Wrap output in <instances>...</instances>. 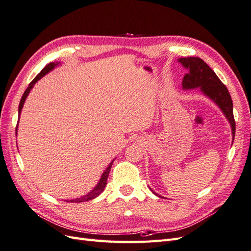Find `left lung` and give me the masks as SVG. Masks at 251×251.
Returning <instances> with one entry per match:
<instances>
[{"mask_svg":"<svg viewBox=\"0 0 251 251\" xmlns=\"http://www.w3.org/2000/svg\"><path fill=\"white\" fill-rule=\"evenodd\" d=\"M178 62L187 70L182 80V89L193 90L199 88L201 92L214 101L220 110L228 120L232 133V142L235 133V121L233 118V107L230 94L226 86L219 79L217 74L211 70V68L199 57H181ZM151 193L159 198H163L162 196L155 193L150 188Z\"/></svg>","mask_w":251,"mask_h":251,"instance_id":"obj_1","label":"left lung"}]
</instances>
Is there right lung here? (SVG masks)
<instances>
[{"label":"right lung","instance_id":"obj_1","mask_svg":"<svg viewBox=\"0 0 251 251\" xmlns=\"http://www.w3.org/2000/svg\"><path fill=\"white\" fill-rule=\"evenodd\" d=\"M60 63H50V64H48L46 67L44 68V69L36 75V77L29 83V86H28V88L26 89V91L24 92V94H23V96H22V98H21V101H20V104H19V120H20V116H21V112H22V109H23V107H24V103H25V100H26V98H27V96L29 95V93H30V91H31V89L34 87V85H35V82L37 81V80H40L43 76H45V75H46L47 73H49L50 71H52L53 69H54L55 67H57L58 65H59ZM19 126V125H18ZM18 126H17V130H16V132H17V134H18ZM113 162H114V159L113 160L110 162V164L108 165V168L105 169V171L102 173V175H101V177H100V181H98V183L96 184V186L92 189V191L91 192H89L88 194H86V195H83V196H81V197H79V198H76V199H71V200H65L66 202H71V203H80V202H86V201H89V200H92V199H95L96 197H98L100 196L102 192H103V189H104V187H105V185H107V180H108V176H109V174H110V171H111V168H112V164H113Z\"/></svg>","mask_w":251,"mask_h":251}]
</instances>
